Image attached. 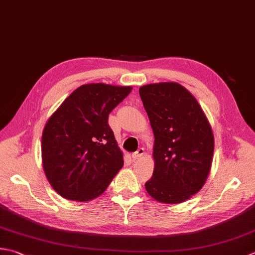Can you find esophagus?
I'll return each instance as SVG.
<instances>
[{"instance_id":"esophagus-1","label":"esophagus","mask_w":255,"mask_h":255,"mask_svg":"<svg viewBox=\"0 0 255 255\" xmlns=\"http://www.w3.org/2000/svg\"><path fill=\"white\" fill-rule=\"evenodd\" d=\"M144 154V149L143 148H139L136 152L132 153V159L133 160H137V159H140Z\"/></svg>"}]
</instances>
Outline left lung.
<instances>
[{"instance_id":"8db88e82","label":"left lung","mask_w":255,"mask_h":255,"mask_svg":"<svg viewBox=\"0 0 255 255\" xmlns=\"http://www.w3.org/2000/svg\"><path fill=\"white\" fill-rule=\"evenodd\" d=\"M139 95L154 134V169L146 190L158 202L187 201L201 190L210 172V123L193 95L178 83L144 85Z\"/></svg>"}]
</instances>
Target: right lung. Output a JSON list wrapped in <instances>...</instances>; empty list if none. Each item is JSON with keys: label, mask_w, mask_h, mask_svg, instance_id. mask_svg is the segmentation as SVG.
<instances>
[{"label": "right lung", "mask_w": 255, "mask_h": 255, "mask_svg": "<svg viewBox=\"0 0 255 255\" xmlns=\"http://www.w3.org/2000/svg\"><path fill=\"white\" fill-rule=\"evenodd\" d=\"M131 89L103 83L82 85L48 118L42 134V163L59 196L91 201L105 192L123 168V152L108 115Z\"/></svg>", "instance_id": "1"}]
</instances>
